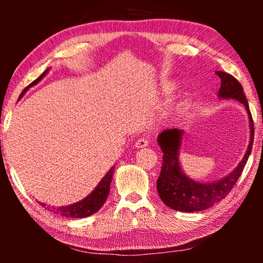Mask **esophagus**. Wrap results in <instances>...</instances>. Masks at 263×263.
<instances>
[{
    "instance_id": "esophagus-1",
    "label": "esophagus",
    "mask_w": 263,
    "mask_h": 263,
    "mask_svg": "<svg viewBox=\"0 0 263 263\" xmlns=\"http://www.w3.org/2000/svg\"><path fill=\"white\" fill-rule=\"evenodd\" d=\"M146 146H148V139L147 138H138L137 141L135 142V147L136 148H142V147H146Z\"/></svg>"
}]
</instances>
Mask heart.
Segmentation results:
<instances>
[{"label":"heart","mask_w":263,"mask_h":263,"mask_svg":"<svg viewBox=\"0 0 263 263\" xmlns=\"http://www.w3.org/2000/svg\"><path fill=\"white\" fill-rule=\"evenodd\" d=\"M176 83L174 82H169V83H166L163 86V91L166 92V94H171V92H173L174 90H176Z\"/></svg>","instance_id":"heart-1"}]
</instances>
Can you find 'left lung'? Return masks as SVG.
I'll return each instance as SVG.
<instances>
[{
	"label": "left lung",
	"instance_id": "8db88e82",
	"mask_svg": "<svg viewBox=\"0 0 263 263\" xmlns=\"http://www.w3.org/2000/svg\"><path fill=\"white\" fill-rule=\"evenodd\" d=\"M216 74L221 81L218 96L220 99L237 100L246 106L249 116V126H251V141L243 159L234 171L219 181L199 183L185 176L180 167L179 154L183 131L171 128L160 133L158 142L163 152V157L161 173L157 181L158 193L167 206L177 211H202L224 199L239 180L252 151L253 139H254V123L248 108L247 99L243 94L242 86L229 73L216 72Z\"/></svg>",
	"mask_w": 263,
	"mask_h": 263
}]
</instances>
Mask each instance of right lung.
Returning <instances> with one entry per match:
<instances>
[{"instance_id": "right-lung-1", "label": "right lung", "mask_w": 263, "mask_h": 263, "mask_svg": "<svg viewBox=\"0 0 263 263\" xmlns=\"http://www.w3.org/2000/svg\"><path fill=\"white\" fill-rule=\"evenodd\" d=\"M47 72H48V69H46L45 72H44L38 79H35L32 83H30L29 86L24 89L23 92L21 94V96L24 95L25 91L28 90L30 87L34 86V84H37L39 81H41V80L47 74ZM114 171H115V166L110 168V171L106 173L105 176L101 180L99 185H97L96 188L92 190L91 194H89V196H87L86 198H83L82 201L72 204V205H68V206H59V208L53 206L52 209L50 208V211H52L53 213H57V215H59V216L66 217V218H84V217L94 215L95 212L99 211L102 208V205H103L105 202L106 197H108L109 191H110L111 180H112V175H114ZM41 205L45 206V204L41 203Z\"/></svg>"}]
</instances>
